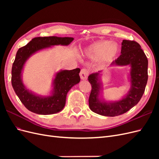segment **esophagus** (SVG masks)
Listing matches in <instances>:
<instances>
[{
	"label": "esophagus",
	"mask_w": 159,
	"mask_h": 159,
	"mask_svg": "<svg viewBox=\"0 0 159 159\" xmlns=\"http://www.w3.org/2000/svg\"><path fill=\"white\" fill-rule=\"evenodd\" d=\"M89 71L88 70L85 69V68L81 69L80 71V73L81 79V80H86L88 78V76L89 75Z\"/></svg>",
	"instance_id": "1"
}]
</instances>
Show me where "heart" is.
Segmentation results:
<instances>
[{
    "instance_id": "1",
    "label": "heart",
    "mask_w": 159,
    "mask_h": 159,
    "mask_svg": "<svg viewBox=\"0 0 159 159\" xmlns=\"http://www.w3.org/2000/svg\"><path fill=\"white\" fill-rule=\"evenodd\" d=\"M119 48L117 44L108 40H102L94 43L86 49V54L95 57H103L105 61L111 60L117 55Z\"/></svg>"
}]
</instances>
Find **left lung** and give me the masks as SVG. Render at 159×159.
Masks as SVG:
<instances>
[{
	"label": "left lung",
	"instance_id": "left-lung-1",
	"mask_svg": "<svg viewBox=\"0 0 159 159\" xmlns=\"http://www.w3.org/2000/svg\"><path fill=\"white\" fill-rule=\"evenodd\" d=\"M121 46V54L113 61L112 65L131 66V88L129 93L121 100L113 103L100 102L99 73L89 75L91 85L89 105L92 111L103 116L115 117L127 112L136 105L145 92L148 80V60L140 44L134 40H124Z\"/></svg>",
	"mask_w": 159,
	"mask_h": 159
}]
</instances>
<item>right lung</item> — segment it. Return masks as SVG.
I'll return each mask as SVG.
<instances>
[{
  "label": "right lung",
  "instance_id": "add662e5",
  "mask_svg": "<svg viewBox=\"0 0 159 159\" xmlns=\"http://www.w3.org/2000/svg\"><path fill=\"white\" fill-rule=\"evenodd\" d=\"M74 40L71 37H36L19 48L12 67V85L16 94L26 108L40 115L54 114L64 108L67 93L71 87L80 81V68L63 70L56 75L52 95L42 98L30 92L23 85L21 73L24 64L34 53L54 45L67 46Z\"/></svg>",
  "mask_w": 159,
  "mask_h": 159
}]
</instances>
